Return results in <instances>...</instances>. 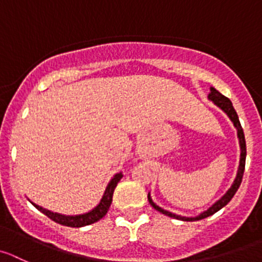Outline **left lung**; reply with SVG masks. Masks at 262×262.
I'll use <instances>...</instances> for the list:
<instances>
[{"label":"left lung","instance_id":"obj_1","mask_svg":"<svg viewBox=\"0 0 262 262\" xmlns=\"http://www.w3.org/2000/svg\"><path fill=\"white\" fill-rule=\"evenodd\" d=\"M209 94H208V99L209 101L213 102L214 104H216L219 108H221L222 111L225 112V114L227 115V117L231 120V123L234 124V126H235L236 129V136H238V139H239V147H241V158H239V167H238V170H236V176L235 178H234L233 183H231V186L227 189V191L225 192L224 195H222L221 198H220L217 202H214L213 204L209 207L207 211L202 212V213H199L198 216L195 217H185V216H180V214H176V213H172V212L169 211H165V209H163L161 207H159V205H156L155 203H154L152 198H151L150 192H148L147 198H148V202H150V204L152 205V208H155L156 211L160 212V213L165 214V216L168 217H172V219H176V220H181V221H199V220H203L205 219V217H209L212 216V214H214L216 212H219L220 209L224 208L225 205L227 204V203L230 202L231 199H233V196L235 195V192L238 191L239 186H241L242 183V178H243V173H244V165H246V155H247V148H246V138H244V133H243V129H242V125H241V121H239V117H238V114H236V111L234 110L233 107V103H231V101L227 97H225V95H222L221 93L219 92V90L214 89L213 86L209 88Z\"/></svg>","mask_w":262,"mask_h":262}]
</instances>
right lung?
<instances>
[{"instance_id":"add662e5","label":"right lung","mask_w":262,"mask_h":262,"mask_svg":"<svg viewBox=\"0 0 262 262\" xmlns=\"http://www.w3.org/2000/svg\"><path fill=\"white\" fill-rule=\"evenodd\" d=\"M121 178H123L121 172L116 173V174L111 178V181H110L108 185H107L106 190H104L103 196H102L101 202L98 203V204L95 205L92 211L86 212V213L75 214V216H66V214L57 213V212H51V211H49V209L42 208V207H40V205L35 204V203H32L31 200H29V202L35 205L38 211L42 212L45 216H48L49 219L53 220V221H55L57 224L63 225V226H70V227L86 226V225H92V224H94V222L99 221V220L103 219V217L106 216L107 211H108V208H110V205H111V203H112V196H114L115 187L117 186V183H119V181L121 180Z\"/></svg>"}]
</instances>
